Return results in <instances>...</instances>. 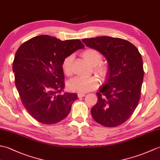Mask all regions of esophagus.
Returning <instances> with one entry per match:
<instances>
[{"mask_svg":"<svg viewBox=\"0 0 160 160\" xmlns=\"http://www.w3.org/2000/svg\"><path fill=\"white\" fill-rule=\"evenodd\" d=\"M84 96H85V93H80L78 94V98H82Z\"/></svg>","mask_w":160,"mask_h":160,"instance_id":"obj_1","label":"esophagus"}]
</instances>
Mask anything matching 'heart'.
<instances>
[{
    "mask_svg": "<svg viewBox=\"0 0 160 160\" xmlns=\"http://www.w3.org/2000/svg\"><path fill=\"white\" fill-rule=\"evenodd\" d=\"M83 58L93 66V71L97 74L101 79H104L109 72V66L106 62H102V55L95 49L87 48L82 53ZM73 56L72 55L64 58L62 62V69L63 73L67 76L72 75V62ZM100 81L96 76L89 78L76 77L68 82L67 87L71 91L77 93H86L88 91L96 89L99 86Z\"/></svg>",
    "mask_w": 160,
    "mask_h": 160,
    "instance_id": "heart-1",
    "label": "heart"
}]
</instances>
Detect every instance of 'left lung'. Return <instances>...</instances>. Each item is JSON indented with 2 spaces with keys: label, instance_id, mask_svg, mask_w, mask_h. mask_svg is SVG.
I'll list each match as a JSON object with an SVG mask.
<instances>
[{
  "label": "left lung",
  "instance_id": "1",
  "mask_svg": "<svg viewBox=\"0 0 160 160\" xmlns=\"http://www.w3.org/2000/svg\"><path fill=\"white\" fill-rule=\"evenodd\" d=\"M85 45L106 58L109 72L96 93L91 108L94 120L107 127L123 124L131 117L140 99L144 78L143 62L138 48L127 40L109 36L82 39Z\"/></svg>",
  "mask_w": 160,
  "mask_h": 160
}]
</instances>
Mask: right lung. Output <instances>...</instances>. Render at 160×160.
Returning <instances> with one entry per match:
<instances>
[{
  "label": "right lung",
  "mask_w": 160,
  "mask_h": 160,
  "mask_svg": "<svg viewBox=\"0 0 160 160\" xmlns=\"http://www.w3.org/2000/svg\"><path fill=\"white\" fill-rule=\"evenodd\" d=\"M84 46L80 40H60L38 36L22 44L13 62L15 84L23 106L40 123L53 124L65 118L76 93H63L62 62Z\"/></svg>",
  "instance_id": "obj_1"
}]
</instances>
